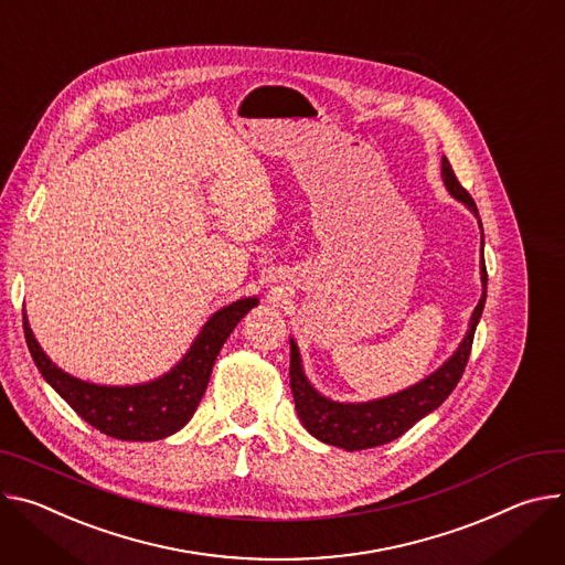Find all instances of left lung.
I'll return each mask as SVG.
<instances>
[{
  "label": "left lung",
  "instance_id": "left-lung-1",
  "mask_svg": "<svg viewBox=\"0 0 565 565\" xmlns=\"http://www.w3.org/2000/svg\"><path fill=\"white\" fill-rule=\"evenodd\" d=\"M443 179L447 191L462 202L476 217L478 209L471 195L465 191L462 183L458 181L451 163L447 157H443ZM480 224V220H478ZM482 231V224H480ZM480 278H482V296L471 315V323L467 330V337L454 352V356L443 365L437 367L433 374H428L426 380L419 384L384 397V399H374V402H361V404H341L323 397L321 393L315 391L305 377L302 363H300V352L294 339L289 341L291 345V363H289V386L294 393L296 411L302 422V426L317 437V440L341 447L345 451H361V449H372V447H382L393 440H397L399 435H404L415 422H419L424 415L433 413L437 406H440L458 386L465 365L471 354L473 345V334L476 326L482 317V307L487 300V267L484 260L480 258Z\"/></svg>",
  "mask_w": 565,
  "mask_h": 565
}]
</instances>
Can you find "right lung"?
<instances>
[{
	"instance_id": "obj_1",
	"label": "right lung",
	"mask_w": 565,
	"mask_h": 565,
	"mask_svg": "<svg viewBox=\"0 0 565 565\" xmlns=\"http://www.w3.org/2000/svg\"><path fill=\"white\" fill-rule=\"evenodd\" d=\"M258 298L235 300L209 319L191 350L163 377L139 386H98L62 372L42 352L26 315L22 311L29 352L51 388L65 399L87 424L100 433L130 443H152L177 433L198 411L213 363L233 328Z\"/></svg>"
}]
</instances>
